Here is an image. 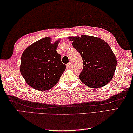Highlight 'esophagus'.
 Returning <instances> with one entry per match:
<instances>
[{"label":"esophagus","mask_w":133,"mask_h":133,"mask_svg":"<svg viewBox=\"0 0 133 133\" xmlns=\"http://www.w3.org/2000/svg\"><path fill=\"white\" fill-rule=\"evenodd\" d=\"M66 66L67 67H71V63H67V64H66Z\"/></svg>","instance_id":"34e87169"}]
</instances>
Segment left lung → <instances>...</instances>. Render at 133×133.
Here are the masks:
<instances>
[{"instance_id":"1","label":"left lung","mask_w":133,"mask_h":133,"mask_svg":"<svg viewBox=\"0 0 133 133\" xmlns=\"http://www.w3.org/2000/svg\"><path fill=\"white\" fill-rule=\"evenodd\" d=\"M69 39L83 59V68L79 76L82 82L94 89L108 83L117 66L116 57L108 43L101 38L85 35Z\"/></svg>"}]
</instances>
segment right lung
<instances>
[{
    "label": "right lung",
    "instance_id": "obj_1",
    "mask_svg": "<svg viewBox=\"0 0 133 133\" xmlns=\"http://www.w3.org/2000/svg\"><path fill=\"white\" fill-rule=\"evenodd\" d=\"M59 40L41 39L26 48L22 54L21 72L26 83L38 90H47L58 82L66 69L56 52Z\"/></svg>",
    "mask_w": 133,
    "mask_h": 133
}]
</instances>
